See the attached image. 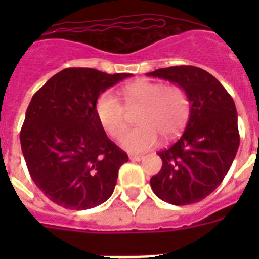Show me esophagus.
Returning a JSON list of instances; mask_svg holds the SVG:
<instances>
[{
  "mask_svg": "<svg viewBox=\"0 0 259 259\" xmlns=\"http://www.w3.org/2000/svg\"><path fill=\"white\" fill-rule=\"evenodd\" d=\"M129 158H130V160H132V161H140V160H141V158H142V154H134V153H132V154H129Z\"/></svg>",
  "mask_w": 259,
  "mask_h": 259,
  "instance_id": "1",
  "label": "esophagus"
}]
</instances>
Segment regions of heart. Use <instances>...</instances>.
<instances>
[{"label": "heart", "mask_w": 259, "mask_h": 259, "mask_svg": "<svg viewBox=\"0 0 259 259\" xmlns=\"http://www.w3.org/2000/svg\"><path fill=\"white\" fill-rule=\"evenodd\" d=\"M126 105H142L138 127L127 130L121 138L129 152H145L160 140L172 138L185 126L189 117V99L183 87L164 86L153 80H136L121 90ZM95 114L106 133L118 138L126 129L125 107L111 91H105L95 102Z\"/></svg>", "instance_id": "heart-1"}]
</instances>
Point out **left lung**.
Returning <instances> with one entry per match:
<instances>
[{
  "label": "left lung",
  "mask_w": 259,
  "mask_h": 259,
  "mask_svg": "<svg viewBox=\"0 0 259 259\" xmlns=\"http://www.w3.org/2000/svg\"><path fill=\"white\" fill-rule=\"evenodd\" d=\"M146 75L183 87L191 103L183 134L168 149L158 152L162 166L150 179V187L169 204L197 203L217 189L237 156L235 103L219 80L199 67L175 66Z\"/></svg>",
  "instance_id": "left-lung-1"
}]
</instances>
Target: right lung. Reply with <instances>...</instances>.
I'll return each instance as SVG.
<instances>
[{"label": "right lung", "instance_id": "obj_1", "mask_svg": "<svg viewBox=\"0 0 259 259\" xmlns=\"http://www.w3.org/2000/svg\"><path fill=\"white\" fill-rule=\"evenodd\" d=\"M132 74L66 68L32 97L20 141L34 184L68 209L105 203L129 157L107 136L95 114L98 97Z\"/></svg>", "mask_w": 259, "mask_h": 259}]
</instances>
